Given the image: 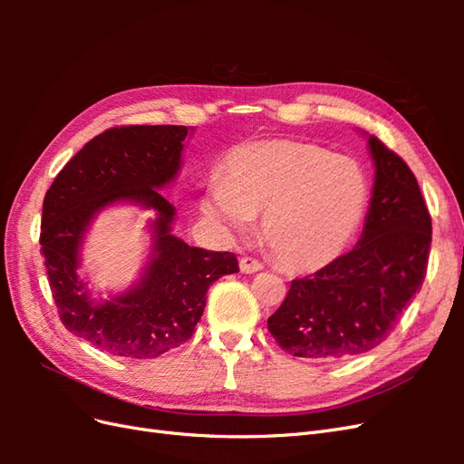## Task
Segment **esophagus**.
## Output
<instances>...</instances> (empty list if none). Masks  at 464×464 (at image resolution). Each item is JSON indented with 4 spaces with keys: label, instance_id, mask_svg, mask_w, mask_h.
Here are the masks:
<instances>
[{
    "label": "esophagus",
    "instance_id": "1",
    "mask_svg": "<svg viewBox=\"0 0 464 464\" xmlns=\"http://www.w3.org/2000/svg\"><path fill=\"white\" fill-rule=\"evenodd\" d=\"M261 269H263V263H261L259 259H256V257L244 256V257L240 259V271H242V273H246V275H249V273H257V271H261Z\"/></svg>",
    "mask_w": 464,
    "mask_h": 464
}]
</instances>
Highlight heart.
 Masks as SVG:
<instances>
[{"mask_svg":"<svg viewBox=\"0 0 464 464\" xmlns=\"http://www.w3.org/2000/svg\"><path fill=\"white\" fill-rule=\"evenodd\" d=\"M368 201V174L358 160L292 139H261L227 152L201 210L234 232L263 213L261 232L273 256L288 269L307 271L343 254Z\"/></svg>","mask_w":464,"mask_h":464,"instance_id":"b5f03b06","label":"heart"}]
</instances>
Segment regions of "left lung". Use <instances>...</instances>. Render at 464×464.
<instances>
[{
    "label": "left lung",
    "mask_w": 464,
    "mask_h": 464,
    "mask_svg": "<svg viewBox=\"0 0 464 464\" xmlns=\"http://www.w3.org/2000/svg\"><path fill=\"white\" fill-rule=\"evenodd\" d=\"M370 150L375 184L358 246L314 275L294 278L266 321L292 356L331 362L370 353L424 285L431 217L422 191L409 164L375 135Z\"/></svg>",
    "instance_id": "obj_1"
}]
</instances>
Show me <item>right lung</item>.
Instances as JSON below:
<instances>
[{
    "label": "right lung",
    "instance_id": "right-lung-1",
    "mask_svg": "<svg viewBox=\"0 0 464 464\" xmlns=\"http://www.w3.org/2000/svg\"><path fill=\"white\" fill-rule=\"evenodd\" d=\"M186 135V125L110 128L91 139L46 191L40 254L55 307L67 331L102 353L147 360L184 344L203 315L208 286L240 271L230 251L193 247L170 234L174 205L157 188L176 176ZM114 200L158 210L155 246L142 283L96 304L76 276V254L95 210Z\"/></svg>",
    "mask_w": 464,
    "mask_h": 464
}]
</instances>
